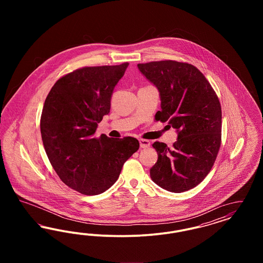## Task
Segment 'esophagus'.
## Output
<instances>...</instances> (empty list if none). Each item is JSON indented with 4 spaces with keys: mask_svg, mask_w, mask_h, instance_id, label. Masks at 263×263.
I'll return each instance as SVG.
<instances>
[{
    "mask_svg": "<svg viewBox=\"0 0 263 263\" xmlns=\"http://www.w3.org/2000/svg\"><path fill=\"white\" fill-rule=\"evenodd\" d=\"M140 147L143 148V149H146V148H149L151 146V142L149 140H146V139H140Z\"/></svg>",
    "mask_w": 263,
    "mask_h": 263,
    "instance_id": "esophagus-1",
    "label": "esophagus"
}]
</instances>
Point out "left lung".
Returning <instances> with one entry per match:
<instances>
[{
  "label": "left lung",
  "instance_id": "left-lung-1",
  "mask_svg": "<svg viewBox=\"0 0 263 263\" xmlns=\"http://www.w3.org/2000/svg\"><path fill=\"white\" fill-rule=\"evenodd\" d=\"M139 71L157 87L161 110L156 120L176 129L172 149L155 142L158 161L152 180L180 193L198 185L212 168L221 146L222 110L210 83L191 64L172 60L138 64Z\"/></svg>",
  "mask_w": 263,
  "mask_h": 263
}]
</instances>
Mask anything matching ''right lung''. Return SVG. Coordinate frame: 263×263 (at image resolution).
Instances as JSON below:
<instances>
[{
    "label": "right lung",
    "instance_id": "obj_1",
    "mask_svg": "<svg viewBox=\"0 0 263 263\" xmlns=\"http://www.w3.org/2000/svg\"><path fill=\"white\" fill-rule=\"evenodd\" d=\"M128 65L78 69L59 79L44 102L40 131L47 157L63 182L82 194L111 187L139 149L136 138H95Z\"/></svg>",
    "mask_w": 263,
    "mask_h": 263
}]
</instances>
